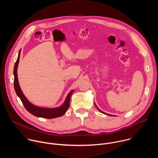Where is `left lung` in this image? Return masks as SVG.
<instances>
[{
    "label": "left lung",
    "mask_w": 158,
    "mask_h": 158,
    "mask_svg": "<svg viewBox=\"0 0 158 158\" xmlns=\"http://www.w3.org/2000/svg\"><path fill=\"white\" fill-rule=\"evenodd\" d=\"M97 109H98V110H99L100 112H102V113H103V114H106V113H104V112H103L102 111H101L100 110H99V109H98L97 107ZM107 115H109V116H113V115H110V114H107Z\"/></svg>",
    "instance_id": "8db88e82"
}]
</instances>
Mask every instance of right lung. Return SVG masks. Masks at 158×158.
I'll return each instance as SVG.
<instances>
[{"label": "right lung", "mask_w": 158, "mask_h": 158, "mask_svg": "<svg viewBox=\"0 0 158 158\" xmlns=\"http://www.w3.org/2000/svg\"><path fill=\"white\" fill-rule=\"evenodd\" d=\"M20 50L19 52V56L14 66V88L16 92L17 95L20 97L21 101L22 102V103L24 106L26 110L29 112L32 115L38 117H41L44 118H57L63 116L68 110L69 107V103H70V98L73 92V90L71 91L68 95L66 97V99L63 105L62 106L58 108L55 109H46V108H41L36 107L34 105L31 104L25 97L23 92H22V90L20 87L18 77H17V68L18 64L19 63V59H20Z\"/></svg>", "instance_id": "add662e5"}]
</instances>
